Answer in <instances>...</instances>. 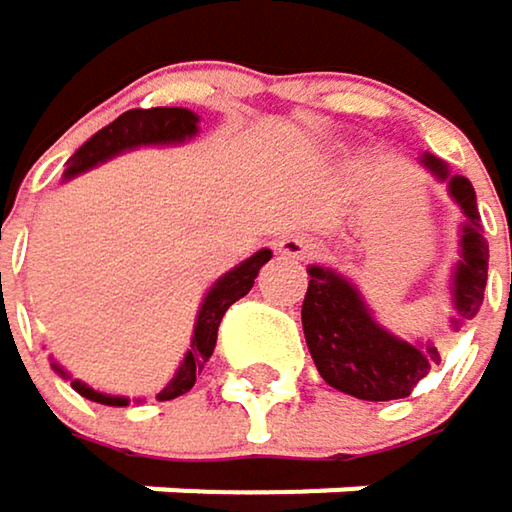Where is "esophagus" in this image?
<instances>
[{"instance_id": "obj_1", "label": "esophagus", "mask_w": 512, "mask_h": 512, "mask_svg": "<svg viewBox=\"0 0 512 512\" xmlns=\"http://www.w3.org/2000/svg\"><path fill=\"white\" fill-rule=\"evenodd\" d=\"M277 253L286 259H307L313 253V241L307 235H283L277 241Z\"/></svg>"}]
</instances>
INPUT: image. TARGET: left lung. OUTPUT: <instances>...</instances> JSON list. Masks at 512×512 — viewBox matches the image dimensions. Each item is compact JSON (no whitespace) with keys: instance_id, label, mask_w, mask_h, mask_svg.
<instances>
[{"instance_id":"8db88e82","label":"left lung","mask_w":512,"mask_h":512,"mask_svg":"<svg viewBox=\"0 0 512 512\" xmlns=\"http://www.w3.org/2000/svg\"><path fill=\"white\" fill-rule=\"evenodd\" d=\"M420 163L435 181L447 184L450 199L465 214L459 229V262L450 274V331H459L483 304L489 244L480 235L477 193L471 181L453 175L435 154H420ZM307 274L310 286L301 307L304 337L319 376L331 387L370 402L402 399L441 361L435 343L405 340L382 328L358 286L340 271L310 265Z\"/></svg>"}]
</instances>
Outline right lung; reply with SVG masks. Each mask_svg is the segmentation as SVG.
Masks as SVG:
<instances>
[{"label": "right lung", "mask_w": 512, "mask_h": 512, "mask_svg": "<svg viewBox=\"0 0 512 512\" xmlns=\"http://www.w3.org/2000/svg\"><path fill=\"white\" fill-rule=\"evenodd\" d=\"M199 133V116L193 110H184V107H151V110H128L122 113L113 125L101 128L92 139H86L68 160V169H65V181L125 154L133 148H142V145H181L187 139H193ZM271 259V250L262 247L256 250L250 259H244L241 265H235L232 271H226L202 298L199 304V313H196V322H193V337H190V349L187 355L181 358L175 376L169 379V384L157 393L160 402L166 399H175L181 393H187L193 384H196V373L205 367V361L211 358L214 346H217V328H220V319L226 316V310L244 298L250 289H253V280L259 277V268ZM53 370L62 376V379H71V373L65 367H59L53 361ZM71 387L92 399V402H101V405H130L128 396H113V393H101L95 387H89L80 379H71ZM142 402V399H136Z\"/></svg>", "instance_id": "add662e5"}]
</instances>
